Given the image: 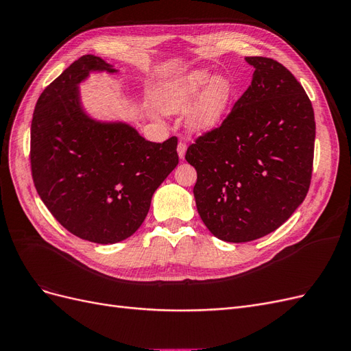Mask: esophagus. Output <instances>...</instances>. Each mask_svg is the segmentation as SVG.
<instances>
[{
	"instance_id": "obj_1",
	"label": "esophagus",
	"mask_w": 351,
	"mask_h": 351,
	"mask_svg": "<svg viewBox=\"0 0 351 351\" xmlns=\"http://www.w3.org/2000/svg\"><path fill=\"white\" fill-rule=\"evenodd\" d=\"M186 149H187L186 143L180 142L178 146H177V152H178V158H180V159H184V156H186Z\"/></svg>"
}]
</instances>
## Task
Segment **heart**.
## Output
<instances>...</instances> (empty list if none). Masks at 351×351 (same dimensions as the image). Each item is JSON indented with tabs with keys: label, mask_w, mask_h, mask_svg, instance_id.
<instances>
[{
	"label": "heart",
	"mask_w": 351,
	"mask_h": 351,
	"mask_svg": "<svg viewBox=\"0 0 351 351\" xmlns=\"http://www.w3.org/2000/svg\"><path fill=\"white\" fill-rule=\"evenodd\" d=\"M234 97V84L227 76L212 77L206 69L189 71L161 90L159 107L167 114H177L193 104L187 117L189 129L195 133H208L221 124Z\"/></svg>",
	"instance_id": "b5f03b06"
}]
</instances>
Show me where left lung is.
Masks as SVG:
<instances>
[{
	"label": "left lung",
	"instance_id": "8db88e82",
	"mask_svg": "<svg viewBox=\"0 0 351 351\" xmlns=\"http://www.w3.org/2000/svg\"><path fill=\"white\" fill-rule=\"evenodd\" d=\"M250 86L218 129L189 146L196 208L217 239L246 243L277 230L311 186L315 114L302 84L278 61L246 57Z\"/></svg>",
	"mask_w": 351,
	"mask_h": 351
}]
</instances>
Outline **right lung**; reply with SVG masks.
<instances>
[{"label":"right lung","mask_w":351,"mask_h":351,"mask_svg":"<svg viewBox=\"0 0 351 351\" xmlns=\"http://www.w3.org/2000/svg\"><path fill=\"white\" fill-rule=\"evenodd\" d=\"M119 70L83 56L40 93L30 127L32 177L39 197L71 234L99 244L137 231L155 190L178 164L177 137L146 141L124 121H101L82 105L90 73Z\"/></svg>","instance_id":"obj_1"}]
</instances>
